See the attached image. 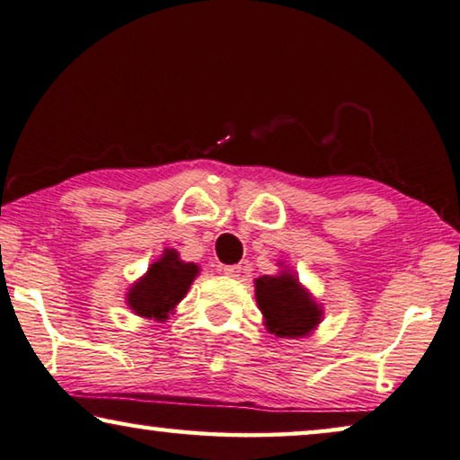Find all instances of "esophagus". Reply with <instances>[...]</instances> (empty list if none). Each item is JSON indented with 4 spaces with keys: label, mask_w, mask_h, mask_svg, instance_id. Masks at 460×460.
<instances>
[{
    "label": "esophagus",
    "mask_w": 460,
    "mask_h": 460,
    "mask_svg": "<svg viewBox=\"0 0 460 460\" xmlns=\"http://www.w3.org/2000/svg\"><path fill=\"white\" fill-rule=\"evenodd\" d=\"M224 274L230 276V278H238L243 274V268H241V265H226Z\"/></svg>",
    "instance_id": "34e87169"
}]
</instances>
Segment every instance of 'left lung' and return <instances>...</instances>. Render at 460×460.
<instances>
[{
    "instance_id": "obj_1",
    "label": "left lung",
    "mask_w": 460,
    "mask_h": 460,
    "mask_svg": "<svg viewBox=\"0 0 460 460\" xmlns=\"http://www.w3.org/2000/svg\"><path fill=\"white\" fill-rule=\"evenodd\" d=\"M257 303L271 334L298 338L319 323L322 311L290 274L255 279Z\"/></svg>"
}]
</instances>
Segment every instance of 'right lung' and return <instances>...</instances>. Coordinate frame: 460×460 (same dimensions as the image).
<instances>
[{"instance_id": "add662e5", "label": "right lung", "mask_w": 460, "mask_h": 460, "mask_svg": "<svg viewBox=\"0 0 460 460\" xmlns=\"http://www.w3.org/2000/svg\"><path fill=\"white\" fill-rule=\"evenodd\" d=\"M197 274V265L181 261L176 251H165V255L151 265L147 276L130 288V309L143 317L165 319L170 309L182 301Z\"/></svg>"}]
</instances>
